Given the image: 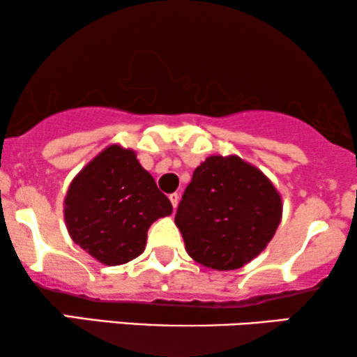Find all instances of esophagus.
Returning a JSON list of instances; mask_svg holds the SVG:
<instances>
[{"label":"esophagus","mask_w":357,"mask_h":357,"mask_svg":"<svg viewBox=\"0 0 357 357\" xmlns=\"http://www.w3.org/2000/svg\"><path fill=\"white\" fill-rule=\"evenodd\" d=\"M169 199H170V203H172V206H174V209L177 208V204H178V195L177 193H172L169 197Z\"/></svg>","instance_id":"esophagus-1"}]
</instances>
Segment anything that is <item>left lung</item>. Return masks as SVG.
<instances>
[{
    "mask_svg": "<svg viewBox=\"0 0 357 357\" xmlns=\"http://www.w3.org/2000/svg\"><path fill=\"white\" fill-rule=\"evenodd\" d=\"M281 216V195L260 169L237 155H209L185 188L175 224L195 261L229 271L265 250Z\"/></svg>",
    "mask_w": 357,
    "mask_h": 357,
    "instance_id": "8db88e82",
    "label": "left lung"
}]
</instances>
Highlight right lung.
<instances>
[{
  "label": "right lung",
  "instance_id": "1",
  "mask_svg": "<svg viewBox=\"0 0 357 357\" xmlns=\"http://www.w3.org/2000/svg\"><path fill=\"white\" fill-rule=\"evenodd\" d=\"M63 204L73 242L109 266L139 257L151 224L172 214L169 198L135 151L120 144L105 148L82 167Z\"/></svg>",
  "mask_w": 357,
  "mask_h": 357
}]
</instances>
